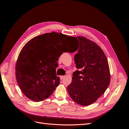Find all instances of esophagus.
Wrapping results in <instances>:
<instances>
[{
	"label": "esophagus",
	"instance_id": "1",
	"mask_svg": "<svg viewBox=\"0 0 129 129\" xmlns=\"http://www.w3.org/2000/svg\"><path fill=\"white\" fill-rule=\"evenodd\" d=\"M60 79L62 80H63L64 78L65 77V76H60Z\"/></svg>",
	"mask_w": 129,
	"mask_h": 129
}]
</instances>
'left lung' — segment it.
I'll use <instances>...</instances> for the list:
<instances>
[{"label":"left lung","mask_w":129,"mask_h":129,"mask_svg":"<svg viewBox=\"0 0 129 129\" xmlns=\"http://www.w3.org/2000/svg\"><path fill=\"white\" fill-rule=\"evenodd\" d=\"M78 53L74 56L79 71L73 74L72 83L67 90L76 103L87 106L97 101L105 92L110 82V74L106 56L96 43L83 37Z\"/></svg>","instance_id":"left-lung-1"}]
</instances>
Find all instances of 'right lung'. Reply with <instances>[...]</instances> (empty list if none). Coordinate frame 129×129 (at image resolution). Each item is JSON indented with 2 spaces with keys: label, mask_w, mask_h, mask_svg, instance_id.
Instances as JSON below:
<instances>
[{
  "label": "right lung",
  "mask_w": 129,
  "mask_h": 129,
  "mask_svg": "<svg viewBox=\"0 0 129 129\" xmlns=\"http://www.w3.org/2000/svg\"><path fill=\"white\" fill-rule=\"evenodd\" d=\"M75 37L61 33H45L30 40L19 54L15 66L18 84L29 100L39 102L51 95L60 83L56 74L57 61L71 48Z\"/></svg>",
  "instance_id": "right-lung-1"
}]
</instances>
